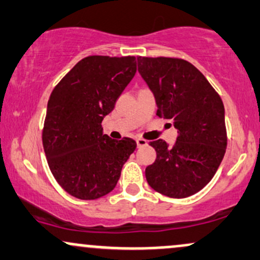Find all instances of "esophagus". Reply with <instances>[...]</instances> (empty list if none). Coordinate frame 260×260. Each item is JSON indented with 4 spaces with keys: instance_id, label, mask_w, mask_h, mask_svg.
<instances>
[{
    "instance_id": "esophagus-1",
    "label": "esophagus",
    "mask_w": 260,
    "mask_h": 260,
    "mask_svg": "<svg viewBox=\"0 0 260 260\" xmlns=\"http://www.w3.org/2000/svg\"><path fill=\"white\" fill-rule=\"evenodd\" d=\"M136 142H137V145H138V148H142V147H145V145H148V142L145 139L138 138Z\"/></svg>"
}]
</instances>
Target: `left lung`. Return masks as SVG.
Returning <instances> with one entry per match:
<instances>
[{"instance_id": "left-lung-1", "label": "left lung", "mask_w": 260, "mask_h": 260, "mask_svg": "<svg viewBox=\"0 0 260 260\" xmlns=\"http://www.w3.org/2000/svg\"><path fill=\"white\" fill-rule=\"evenodd\" d=\"M138 72L153 92L156 115L178 132L174 147L162 139L150 142L156 160L145 169L149 186L170 198L196 194L214 177L226 151L221 98L184 59L138 57Z\"/></svg>"}]
</instances>
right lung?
<instances>
[{"mask_svg": "<svg viewBox=\"0 0 260 260\" xmlns=\"http://www.w3.org/2000/svg\"><path fill=\"white\" fill-rule=\"evenodd\" d=\"M136 72L133 56H89L52 90L44 124V151L53 177L71 196L83 201L106 196L136 150L132 138L111 139L101 127Z\"/></svg>", "mask_w": 260, "mask_h": 260, "instance_id": "1", "label": "right lung"}]
</instances>
